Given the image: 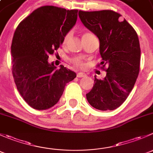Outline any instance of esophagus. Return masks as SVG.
<instances>
[{"instance_id": "1", "label": "esophagus", "mask_w": 153, "mask_h": 153, "mask_svg": "<svg viewBox=\"0 0 153 153\" xmlns=\"http://www.w3.org/2000/svg\"><path fill=\"white\" fill-rule=\"evenodd\" d=\"M86 75L85 73H83V72H78L77 74V77L78 78H84V77H86Z\"/></svg>"}]
</instances>
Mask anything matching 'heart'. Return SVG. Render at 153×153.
Segmentation results:
<instances>
[{
	"mask_svg": "<svg viewBox=\"0 0 153 153\" xmlns=\"http://www.w3.org/2000/svg\"><path fill=\"white\" fill-rule=\"evenodd\" d=\"M92 35V34L90 33V32H84L82 35V38L89 36V35ZM70 35H71V32H68V33H67L65 35H64V39H63V44H67L68 40H69V38H70ZM72 62L74 65L77 66V67H84V63H83L81 58H79V57H75V58H72Z\"/></svg>",
	"mask_w": 153,
	"mask_h": 153,
	"instance_id": "1",
	"label": "heart"
}]
</instances>
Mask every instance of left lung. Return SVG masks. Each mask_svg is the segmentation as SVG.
<instances>
[{
  "mask_svg": "<svg viewBox=\"0 0 153 153\" xmlns=\"http://www.w3.org/2000/svg\"><path fill=\"white\" fill-rule=\"evenodd\" d=\"M78 15L84 25L99 39L102 58L100 65L106 72L104 79L95 77V84L86 95V99L95 109L113 110L127 98L139 73L141 49L138 35L119 13L112 10H80Z\"/></svg>",
  "mask_w": 153,
  "mask_h": 153,
  "instance_id": "obj_1",
  "label": "left lung"
}]
</instances>
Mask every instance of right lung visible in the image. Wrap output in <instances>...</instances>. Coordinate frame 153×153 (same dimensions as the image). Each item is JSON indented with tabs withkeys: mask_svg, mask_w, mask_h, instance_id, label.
<instances>
[{
	"mask_svg": "<svg viewBox=\"0 0 153 153\" xmlns=\"http://www.w3.org/2000/svg\"><path fill=\"white\" fill-rule=\"evenodd\" d=\"M78 12L44 6L34 10L15 29L11 46L12 75L20 95L33 109L42 110L56 104L66 84L76 77L63 65L55 69L48 58L75 24Z\"/></svg>",
	"mask_w": 153,
	"mask_h": 153,
	"instance_id": "add662e5",
	"label": "right lung"
}]
</instances>
